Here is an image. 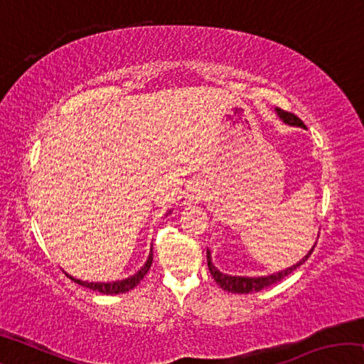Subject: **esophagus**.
I'll return each instance as SVG.
<instances>
[{
    "instance_id": "34e87169",
    "label": "esophagus",
    "mask_w": 364,
    "mask_h": 364,
    "mask_svg": "<svg viewBox=\"0 0 364 364\" xmlns=\"http://www.w3.org/2000/svg\"><path fill=\"white\" fill-rule=\"evenodd\" d=\"M189 199H191V200H199V196H197V194H194V193H193V194L189 196Z\"/></svg>"
}]
</instances>
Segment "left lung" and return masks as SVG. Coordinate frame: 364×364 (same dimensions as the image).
Masks as SVG:
<instances>
[{
	"mask_svg": "<svg viewBox=\"0 0 364 364\" xmlns=\"http://www.w3.org/2000/svg\"><path fill=\"white\" fill-rule=\"evenodd\" d=\"M276 110H278L281 119L286 123H289V125H297V127L305 128L304 122H301L295 114L287 112V110H282V109H276ZM313 249L310 250V254H308L305 258H301L297 264H294V267L287 268L284 271H279V273H276V274L264 276V278H241V276H226L223 273H220V271L212 264L210 252H208V249H207V264H208V269H210L212 278L221 289H223V291L232 292V294H252V292H258V291H262V289L273 286V284H276V282H279L281 279H284L287 274H291L294 269H297L300 264L305 263L306 258L311 255Z\"/></svg>",
	"mask_w": 364,
	"mask_h": 364,
	"instance_id": "8db88e82",
	"label": "left lung"
}]
</instances>
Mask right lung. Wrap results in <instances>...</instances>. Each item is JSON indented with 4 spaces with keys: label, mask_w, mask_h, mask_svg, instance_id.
Listing matches in <instances>:
<instances>
[{
    "label": "right lung",
    "mask_w": 364,
    "mask_h": 364,
    "mask_svg": "<svg viewBox=\"0 0 364 364\" xmlns=\"http://www.w3.org/2000/svg\"><path fill=\"white\" fill-rule=\"evenodd\" d=\"M151 264H152V254L149 255V258H147V262H146L144 267L141 268L136 274L132 276V278H127V279L117 281V282H83V281H80V279H73L72 276H69V274H67V276H69L70 279L75 281L77 284L88 287V289H91V291H96V292H101V294H107V295H114V294L128 292V291H132L133 287H136L139 282H141V279H143L144 276L147 274V271H149Z\"/></svg>",
    "instance_id": "right-lung-1"
}]
</instances>
